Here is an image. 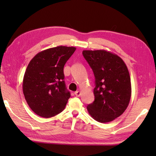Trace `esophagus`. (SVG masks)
I'll list each match as a JSON object with an SVG mask.
<instances>
[{"label":"esophagus","instance_id":"1","mask_svg":"<svg viewBox=\"0 0 156 156\" xmlns=\"http://www.w3.org/2000/svg\"><path fill=\"white\" fill-rule=\"evenodd\" d=\"M74 94H75V95L76 96V97H80L81 92H80V91H79V90L78 91H76L74 92Z\"/></svg>","mask_w":156,"mask_h":156}]
</instances>
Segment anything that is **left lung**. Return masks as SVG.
<instances>
[{"label":"left lung","mask_w":156,"mask_h":156,"mask_svg":"<svg viewBox=\"0 0 156 156\" xmlns=\"http://www.w3.org/2000/svg\"><path fill=\"white\" fill-rule=\"evenodd\" d=\"M82 54L95 77L94 101L87 106L94 120L108 122L121 116L131 96V78L123 60L106 50H84Z\"/></svg>","instance_id":"obj_1"}]
</instances>
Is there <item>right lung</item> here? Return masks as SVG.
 <instances>
[{"label":"right lung","instance_id":"1","mask_svg":"<svg viewBox=\"0 0 156 156\" xmlns=\"http://www.w3.org/2000/svg\"><path fill=\"white\" fill-rule=\"evenodd\" d=\"M74 47L58 46L36 54L29 62L23 80V92L36 115L49 118L65 108L70 93L66 87L64 65Z\"/></svg>","mask_w":156,"mask_h":156}]
</instances>
